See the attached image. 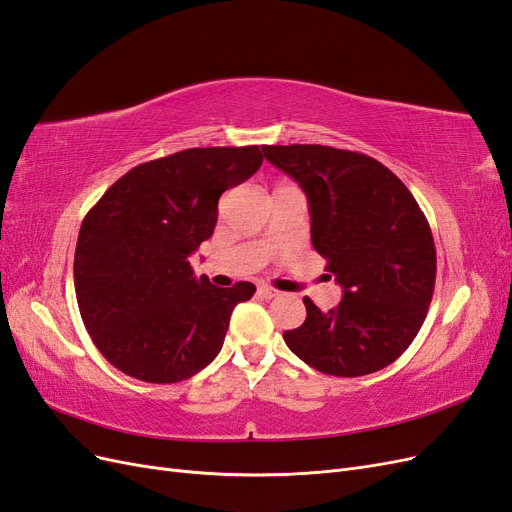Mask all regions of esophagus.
Returning a JSON list of instances; mask_svg holds the SVG:
<instances>
[{"instance_id":"1","label":"esophagus","mask_w":512,"mask_h":512,"mask_svg":"<svg viewBox=\"0 0 512 512\" xmlns=\"http://www.w3.org/2000/svg\"><path fill=\"white\" fill-rule=\"evenodd\" d=\"M258 294H260L262 299H273V297H277V294H280V292H277V290L271 288V286H267V284H262V286H258Z\"/></svg>"}]
</instances>
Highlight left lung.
Returning <instances> with one entry per match:
<instances>
[{
  "label": "left lung",
  "mask_w": 512,
  "mask_h": 512,
  "mask_svg": "<svg viewBox=\"0 0 512 512\" xmlns=\"http://www.w3.org/2000/svg\"><path fill=\"white\" fill-rule=\"evenodd\" d=\"M262 151L301 185L314 250L344 288L329 312L305 297L307 318L284 331L286 346L329 376L356 378L391 365L421 331L436 284L425 213L401 179L365 153L324 145Z\"/></svg>",
  "instance_id": "obj_1"
}]
</instances>
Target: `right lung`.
I'll return each mask as SVG.
<instances>
[{"label": "right lung", "mask_w": 512, "mask_h": 512, "mask_svg": "<svg viewBox=\"0 0 512 512\" xmlns=\"http://www.w3.org/2000/svg\"><path fill=\"white\" fill-rule=\"evenodd\" d=\"M260 164L258 145L185 149L134 166L85 215L76 301L96 348L123 374L181 382L222 350L232 309L256 286L215 288L190 256L213 235L220 196Z\"/></svg>", "instance_id": "1"}]
</instances>
